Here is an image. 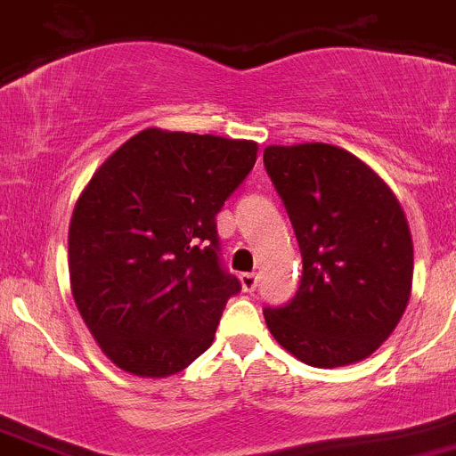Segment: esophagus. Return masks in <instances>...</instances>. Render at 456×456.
Segmentation results:
<instances>
[{
	"instance_id": "esophagus-1",
	"label": "esophagus",
	"mask_w": 456,
	"mask_h": 456,
	"mask_svg": "<svg viewBox=\"0 0 456 456\" xmlns=\"http://www.w3.org/2000/svg\"><path fill=\"white\" fill-rule=\"evenodd\" d=\"M240 285H242V289L245 291H254L256 289V285H258V276H256L254 272H247V273H240Z\"/></svg>"
}]
</instances>
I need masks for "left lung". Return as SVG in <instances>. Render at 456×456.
<instances>
[{
  "label": "left lung",
  "mask_w": 456,
  "mask_h": 456,
  "mask_svg": "<svg viewBox=\"0 0 456 456\" xmlns=\"http://www.w3.org/2000/svg\"><path fill=\"white\" fill-rule=\"evenodd\" d=\"M263 160L303 256L294 298L265 307L269 331L314 368L368 359L399 325L412 291V236L399 200L334 144H272Z\"/></svg>",
  "instance_id": "left-lung-1"
}]
</instances>
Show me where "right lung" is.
Returning a JSON list of instances; mask_svg holds the SVG:
<instances>
[{"label": "right lung", "instance_id": "1", "mask_svg": "<svg viewBox=\"0 0 456 456\" xmlns=\"http://www.w3.org/2000/svg\"><path fill=\"white\" fill-rule=\"evenodd\" d=\"M258 144L144 129L110 153L75 202L69 273L97 346L125 372L165 379L214 343L240 281L223 267L216 214Z\"/></svg>", "mask_w": 456, "mask_h": 456}]
</instances>
